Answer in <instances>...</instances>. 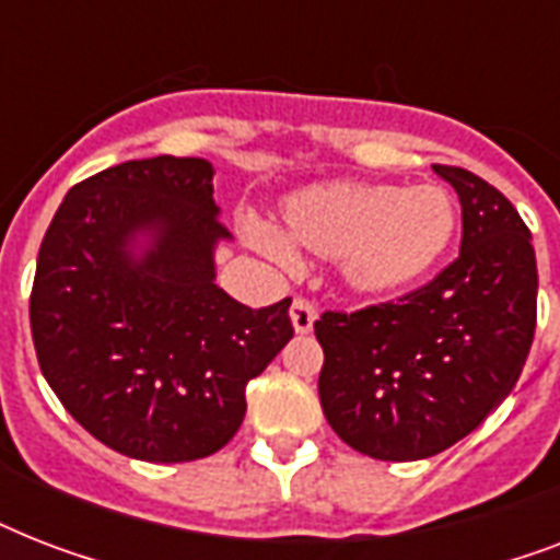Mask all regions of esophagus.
Masks as SVG:
<instances>
[{
	"mask_svg": "<svg viewBox=\"0 0 560 560\" xmlns=\"http://www.w3.org/2000/svg\"><path fill=\"white\" fill-rule=\"evenodd\" d=\"M314 319L316 311L307 299H293V307H290V323L296 328V334L314 331Z\"/></svg>",
	"mask_w": 560,
	"mask_h": 560,
	"instance_id": "esophagus-1",
	"label": "esophagus"
}]
</instances>
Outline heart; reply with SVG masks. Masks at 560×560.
Listing matches in <instances>:
<instances>
[{"label":"heart","instance_id":"1","mask_svg":"<svg viewBox=\"0 0 560 560\" xmlns=\"http://www.w3.org/2000/svg\"><path fill=\"white\" fill-rule=\"evenodd\" d=\"M294 244L337 258L351 293L386 299L427 279L456 235V206L439 186L323 183L284 200ZM244 237L281 270L299 264L296 246L261 220H244Z\"/></svg>","mask_w":560,"mask_h":560}]
</instances>
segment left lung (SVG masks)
Listing matches in <instances>:
<instances>
[{
  "label": "left lung",
  "mask_w": 560,
  "mask_h": 560,
  "mask_svg": "<svg viewBox=\"0 0 560 560\" xmlns=\"http://www.w3.org/2000/svg\"><path fill=\"white\" fill-rule=\"evenodd\" d=\"M433 171L459 194V258L398 302L314 323L325 418L383 462L427 459L474 433L514 389L538 319L535 246L517 209L470 171Z\"/></svg>",
  "instance_id": "1"
}]
</instances>
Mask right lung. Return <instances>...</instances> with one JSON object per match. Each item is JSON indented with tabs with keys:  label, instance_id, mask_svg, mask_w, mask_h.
<instances>
[{
	"label": "right lung",
	"instance_id": "add662e5",
	"mask_svg": "<svg viewBox=\"0 0 560 560\" xmlns=\"http://www.w3.org/2000/svg\"><path fill=\"white\" fill-rule=\"evenodd\" d=\"M197 156L130 160L60 202L37 255L31 337L66 412L142 462L218 453L246 383L293 337L281 299L253 311L214 284L229 241Z\"/></svg>",
	"mask_w": 560,
	"mask_h": 560
}]
</instances>
